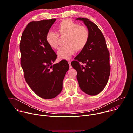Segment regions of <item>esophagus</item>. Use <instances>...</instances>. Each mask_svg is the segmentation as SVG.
I'll list each match as a JSON object with an SVG mask.
<instances>
[{
	"label": "esophagus",
	"instance_id": "esophagus-1",
	"mask_svg": "<svg viewBox=\"0 0 133 133\" xmlns=\"http://www.w3.org/2000/svg\"><path fill=\"white\" fill-rule=\"evenodd\" d=\"M68 64L69 65V67H70V68H71V65H70V63H71V62H70V61H68Z\"/></svg>",
	"mask_w": 133,
	"mask_h": 133
}]
</instances>
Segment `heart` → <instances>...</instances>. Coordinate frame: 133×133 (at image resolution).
I'll return each mask as SVG.
<instances>
[{
    "mask_svg": "<svg viewBox=\"0 0 133 133\" xmlns=\"http://www.w3.org/2000/svg\"><path fill=\"white\" fill-rule=\"evenodd\" d=\"M55 31L56 33L49 31L46 34V41L50 48L56 49L58 48L59 36L66 37L65 46L57 51L58 57L62 59L68 60L75 50L79 51L83 49L89 39L88 29L69 19L62 21L55 27Z\"/></svg>",
    "mask_w": 133,
    "mask_h": 133,
    "instance_id": "heart-1",
    "label": "heart"
}]
</instances>
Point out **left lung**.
I'll use <instances>...</instances> for the list:
<instances>
[{"instance_id": "obj_1", "label": "left lung", "mask_w": 133, "mask_h": 133, "mask_svg": "<svg viewBox=\"0 0 133 133\" xmlns=\"http://www.w3.org/2000/svg\"><path fill=\"white\" fill-rule=\"evenodd\" d=\"M89 31V39L85 48L71 63L77 71V79L81 90L89 95H96L105 87L110 75L109 52L105 37L97 26L89 19L77 18ZM85 63L81 65L79 62Z\"/></svg>"}]
</instances>
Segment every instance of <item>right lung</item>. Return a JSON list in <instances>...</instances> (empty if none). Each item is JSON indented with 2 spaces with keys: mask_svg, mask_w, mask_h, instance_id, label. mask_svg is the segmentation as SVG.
<instances>
[{
  "mask_svg": "<svg viewBox=\"0 0 133 133\" xmlns=\"http://www.w3.org/2000/svg\"><path fill=\"white\" fill-rule=\"evenodd\" d=\"M56 19L29 23L22 34L20 51L25 79L40 97H56L63 89V81L69 69L65 60L53 64L57 55L46 41V34Z\"/></svg>",
  "mask_w": 133,
  "mask_h": 133,
  "instance_id": "right-lung-1",
  "label": "right lung"
}]
</instances>
